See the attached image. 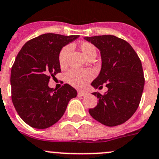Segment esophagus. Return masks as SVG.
Instances as JSON below:
<instances>
[{"label":"esophagus","mask_w":159,"mask_h":159,"mask_svg":"<svg viewBox=\"0 0 159 159\" xmlns=\"http://www.w3.org/2000/svg\"><path fill=\"white\" fill-rule=\"evenodd\" d=\"M86 95H87V92H84V91H79V92H78V96H84Z\"/></svg>","instance_id":"esophagus-1"}]
</instances>
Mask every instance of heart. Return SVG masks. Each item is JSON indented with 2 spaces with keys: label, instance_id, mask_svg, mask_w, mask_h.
<instances>
[{
  "label": "heart",
  "instance_id": "obj_1",
  "mask_svg": "<svg viewBox=\"0 0 159 159\" xmlns=\"http://www.w3.org/2000/svg\"><path fill=\"white\" fill-rule=\"evenodd\" d=\"M80 50L82 51L84 56L89 59L92 56H96V47L89 42H82L79 45ZM70 52V46H65L63 47L58 54V62L61 67H64L67 65V57ZM94 73L89 69L76 70L72 69L66 74V80L67 82L75 88H82L93 78Z\"/></svg>",
  "mask_w": 159,
  "mask_h": 159
}]
</instances>
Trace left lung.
Instances as JSON below:
<instances>
[{"instance_id":"1","label":"left lung","mask_w":159,"mask_h":159,"mask_svg":"<svg viewBox=\"0 0 159 159\" xmlns=\"http://www.w3.org/2000/svg\"><path fill=\"white\" fill-rule=\"evenodd\" d=\"M99 50L102 67L98 76L92 82L95 89L108 91L101 95L93 92L98 103L89 110L95 120L108 127L124 124L134 115L141 102L144 77L140 58L133 47L115 35L84 37Z\"/></svg>"}]
</instances>
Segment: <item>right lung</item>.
<instances>
[{
    "mask_svg": "<svg viewBox=\"0 0 159 159\" xmlns=\"http://www.w3.org/2000/svg\"><path fill=\"white\" fill-rule=\"evenodd\" d=\"M78 37L43 34L28 41L17 55L11 72V99L19 116L30 127L53 126L63 116L69 101L77 96L70 84L56 90L48 83L61 72L59 52Z\"/></svg>",
    "mask_w": 159,
    "mask_h": 159,
    "instance_id": "obj_1",
    "label": "right lung"
}]
</instances>
